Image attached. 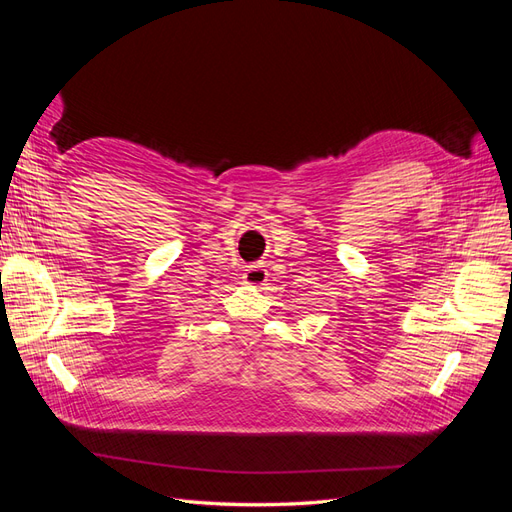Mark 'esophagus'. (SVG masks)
Instances as JSON below:
<instances>
[{
	"label": "esophagus",
	"mask_w": 512,
	"mask_h": 512,
	"mask_svg": "<svg viewBox=\"0 0 512 512\" xmlns=\"http://www.w3.org/2000/svg\"><path fill=\"white\" fill-rule=\"evenodd\" d=\"M267 277H269V271H267L265 262H256V265H250V269H245L243 284L258 288L267 282Z\"/></svg>",
	"instance_id": "obj_1"
}]
</instances>
